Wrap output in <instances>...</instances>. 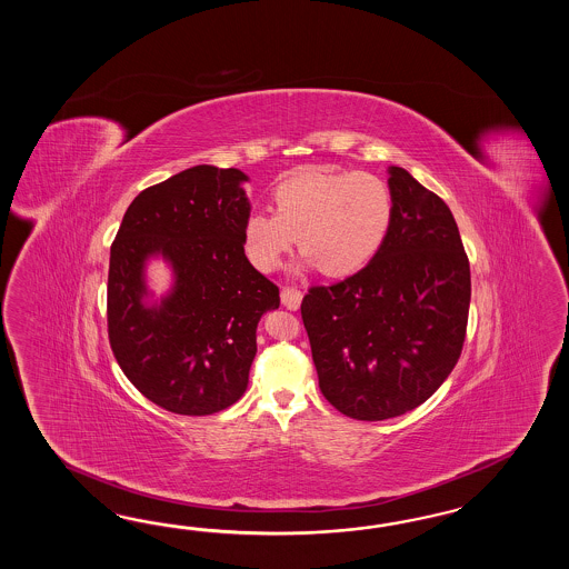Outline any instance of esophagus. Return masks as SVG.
I'll use <instances>...</instances> for the list:
<instances>
[{
	"instance_id": "esophagus-1",
	"label": "esophagus",
	"mask_w": 569,
	"mask_h": 569,
	"mask_svg": "<svg viewBox=\"0 0 569 569\" xmlns=\"http://www.w3.org/2000/svg\"><path fill=\"white\" fill-rule=\"evenodd\" d=\"M300 300H302V292H300L298 288H290V286H286V288L281 290V302H283V307H286V309H298V307H300Z\"/></svg>"
}]
</instances>
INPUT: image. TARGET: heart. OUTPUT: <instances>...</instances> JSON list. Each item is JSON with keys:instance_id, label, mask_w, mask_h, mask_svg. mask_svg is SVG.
<instances>
[{"instance_id": "heart-1", "label": "heart", "mask_w": 569, "mask_h": 569, "mask_svg": "<svg viewBox=\"0 0 569 569\" xmlns=\"http://www.w3.org/2000/svg\"><path fill=\"white\" fill-rule=\"evenodd\" d=\"M273 214L252 212L241 227L246 259L273 273L292 252L326 277L357 273L376 257L392 223L395 200L371 172L309 171L277 186Z\"/></svg>"}]
</instances>
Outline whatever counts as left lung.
<instances>
[{"mask_svg":"<svg viewBox=\"0 0 569 569\" xmlns=\"http://www.w3.org/2000/svg\"><path fill=\"white\" fill-rule=\"evenodd\" d=\"M392 223L376 257L300 312L319 388L359 421L409 413L442 386L466 342L471 277L450 208L400 167L390 169Z\"/></svg>","mask_w":569,"mask_h":569,"instance_id":"obj_1","label":"left lung"}]
</instances>
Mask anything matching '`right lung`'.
<instances>
[{
  "mask_svg": "<svg viewBox=\"0 0 569 569\" xmlns=\"http://www.w3.org/2000/svg\"><path fill=\"white\" fill-rule=\"evenodd\" d=\"M238 169L200 164L141 191L110 246L108 340L122 373L158 407L202 417L240 400L257 326L279 288L241 248L250 204ZM172 260L176 288L146 308L142 262Z\"/></svg>",
  "mask_w": 569,
  "mask_h": 569,
  "instance_id": "add662e5",
  "label": "right lung"
}]
</instances>
